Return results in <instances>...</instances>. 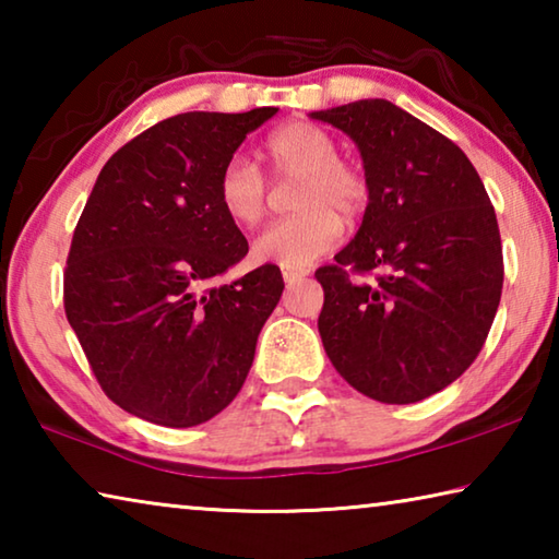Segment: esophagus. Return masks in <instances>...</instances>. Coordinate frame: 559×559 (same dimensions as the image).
Returning a JSON list of instances; mask_svg holds the SVG:
<instances>
[{
    "mask_svg": "<svg viewBox=\"0 0 559 559\" xmlns=\"http://www.w3.org/2000/svg\"><path fill=\"white\" fill-rule=\"evenodd\" d=\"M281 273H283V281H286L288 286H290V283H296V281H300V278H306V276H308V271H306V269H286V266H283V269H281Z\"/></svg>",
    "mask_w": 559,
    "mask_h": 559,
    "instance_id": "esophagus-1",
    "label": "esophagus"
}]
</instances>
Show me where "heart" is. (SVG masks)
<instances>
[{
  "mask_svg": "<svg viewBox=\"0 0 559 559\" xmlns=\"http://www.w3.org/2000/svg\"><path fill=\"white\" fill-rule=\"evenodd\" d=\"M276 182H296L293 210L300 212L263 231L253 243L261 263L306 269L343 239V219H357L370 200V187L355 165L340 159V150L323 128L290 122L278 128L263 145ZM216 202L226 219L253 229L269 212L271 192L261 169L249 157L234 155L216 179Z\"/></svg>",
  "mask_w": 559,
  "mask_h": 559,
  "instance_id": "heart-1",
  "label": "heart"
}]
</instances>
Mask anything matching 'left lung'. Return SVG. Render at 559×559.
<instances>
[{"mask_svg": "<svg viewBox=\"0 0 559 559\" xmlns=\"http://www.w3.org/2000/svg\"><path fill=\"white\" fill-rule=\"evenodd\" d=\"M310 118L353 140L370 187L355 239L316 271L325 353L370 400H427L468 370L493 325L503 290L493 204L463 150L390 100ZM377 267L372 284L354 278Z\"/></svg>", "mask_w": 559, "mask_h": 559, "instance_id": "1", "label": "left lung"}]
</instances>
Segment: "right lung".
Returning <instances> with one entry per match:
<instances>
[{
  "instance_id": "obj_1",
  "label": "right lung",
  "mask_w": 559,
  "mask_h": 559,
  "mask_svg": "<svg viewBox=\"0 0 559 559\" xmlns=\"http://www.w3.org/2000/svg\"><path fill=\"white\" fill-rule=\"evenodd\" d=\"M276 112H179L122 145L93 185L63 306L103 392L128 414L197 427L246 382L283 278L266 263L214 286L249 253L216 202V179Z\"/></svg>"
}]
</instances>
